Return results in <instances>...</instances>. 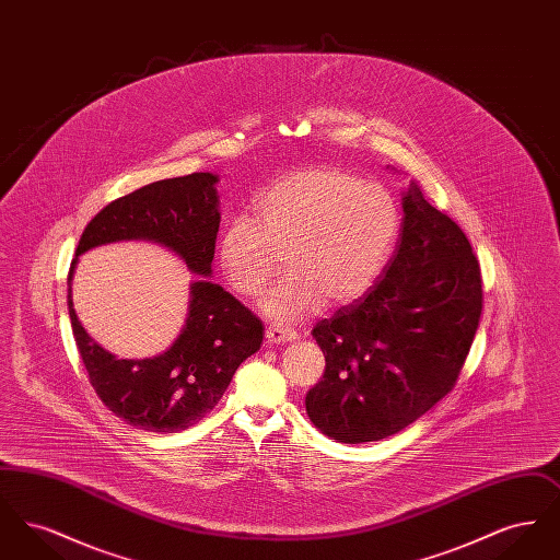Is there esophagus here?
Segmentation results:
<instances>
[{
	"label": "esophagus",
	"instance_id": "34e87169",
	"mask_svg": "<svg viewBox=\"0 0 560 560\" xmlns=\"http://www.w3.org/2000/svg\"><path fill=\"white\" fill-rule=\"evenodd\" d=\"M298 338V334L290 327H281V325H268L267 340L270 345H283V342H292Z\"/></svg>",
	"mask_w": 560,
	"mask_h": 560
}]
</instances>
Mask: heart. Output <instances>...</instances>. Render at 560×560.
<instances>
[{
  "label": "heart",
  "mask_w": 560,
  "mask_h": 560,
  "mask_svg": "<svg viewBox=\"0 0 560 560\" xmlns=\"http://www.w3.org/2000/svg\"><path fill=\"white\" fill-rule=\"evenodd\" d=\"M235 215L218 240L226 283L254 298L267 288L279 256L288 275L260 302L275 320H300L323 302L342 306L372 288L399 235L395 197L338 167H313L275 183Z\"/></svg>",
  "instance_id": "1"
}]
</instances>
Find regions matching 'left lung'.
Listing matches in <instances>:
<instances>
[{"mask_svg": "<svg viewBox=\"0 0 560 560\" xmlns=\"http://www.w3.org/2000/svg\"><path fill=\"white\" fill-rule=\"evenodd\" d=\"M402 213L382 277L313 329L325 373L306 413L340 443L380 441L422 418L455 386L479 327L480 267L464 231L418 185Z\"/></svg>", "mask_w": 560, "mask_h": 560, "instance_id": "1", "label": "left lung"}]
</instances>
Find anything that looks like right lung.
<instances>
[{
    "label": "right lung",
    "mask_w": 560,
    "mask_h": 560,
    "mask_svg": "<svg viewBox=\"0 0 560 560\" xmlns=\"http://www.w3.org/2000/svg\"><path fill=\"white\" fill-rule=\"evenodd\" d=\"M215 183L210 172H195L110 201L88 222L71 262L67 304L88 380L117 418L140 430L178 432L206 418L241 363L262 345V320L201 279L190 285L187 323L172 347L153 359H117L81 327L71 300L73 270L78 256L96 245L149 240L176 252L188 270L212 275L220 226Z\"/></svg>",
    "instance_id": "1"
}]
</instances>
